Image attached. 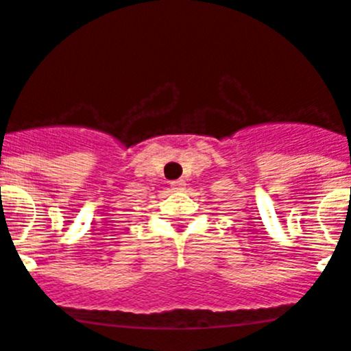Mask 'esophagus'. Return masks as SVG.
<instances>
[{
    "label": "esophagus",
    "mask_w": 351,
    "mask_h": 351,
    "mask_svg": "<svg viewBox=\"0 0 351 351\" xmlns=\"http://www.w3.org/2000/svg\"><path fill=\"white\" fill-rule=\"evenodd\" d=\"M169 185H171L173 192H182V190L185 189V182H183V180H175V182H171Z\"/></svg>",
    "instance_id": "esophagus-1"
}]
</instances>
